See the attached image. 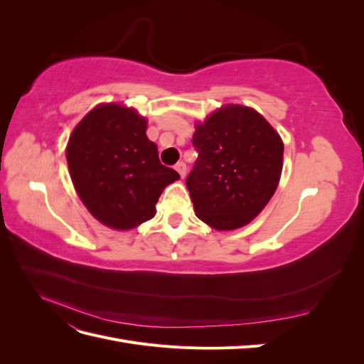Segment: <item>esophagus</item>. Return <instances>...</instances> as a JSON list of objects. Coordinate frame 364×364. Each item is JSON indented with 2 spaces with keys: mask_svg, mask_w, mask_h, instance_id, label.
I'll return each mask as SVG.
<instances>
[{
  "mask_svg": "<svg viewBox=\"0 0 364 364\" xmlns=\"http://www.w3.org/2000/svg\"><path fill=\"white\" fill-rule=\"evenodd\" d=\"M176 171H178L181 174V178L183 179L186 174V165L183 162H178V165H176Z\"/></svg>",
  "mask_w": 364,
  "mask_h": 364,
  "instance_id": "esophagus-1",
  "label": "esophagus"
}]
</instances>
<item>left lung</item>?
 I'll return each instance as SVG.
<instances>
[{
  "mask_svg": "<svg viewBox=\"0 0 364 364\" xmlns=\"http://www.w3.org/2000/svg\"><path fill=\"white\" fill-rule=\"evenodd\" d=\"M186 178L196 215L217 230L250 223L278 188L284 144L255 109L226 105L196 124Z\"/></svg>",
  "mask_w": 364,
  "mask_h": 364,
  "instance_id": "obj_1",
  "label": "left lung"
}]
</instances>
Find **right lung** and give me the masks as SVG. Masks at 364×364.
<instances>
[{
	"label": "right lung",
	"instance_id": "right-lung-1",
	"mask_svg": "<svg viewBox=\"0 0 364 364\" xmlns=\"http://www.w3.org/2000/svg\"><path fill=\"white\" fill-rule=\"evenodd\" d=\"M134 107L98 105L75 126L67 146L74 188L98 222L127 230L156 214L167 185L181 176L165 167Z\"/></svg>",
	"mask_w": 364,
	"mask_h": 364
}]
</instances>
